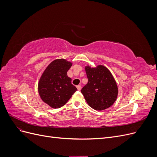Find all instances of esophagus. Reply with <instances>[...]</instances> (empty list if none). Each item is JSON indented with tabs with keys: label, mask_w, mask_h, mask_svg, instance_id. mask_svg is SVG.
<instances>
[{
	"label": "esophagus",
	"mask_w": 157,
	"mask_h": 157,
	"mask_svg": "<svg viewBox=\"0 0 157 157\" xmlns=\"http://www.w3.org/2000/svg\"><path fill=\"white\" fill-rule=\"evenodd\" d=\"M77 90H78V91H80V90H81V86H80V85H77Z\"/></svg>",
	"instance_id": "obj_1"
}]
</instances>
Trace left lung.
<instances>
[{"label":"left lung","instance_id":"1","mask_svg":"<svg viewBox=\"0 0 157 157\" xmlns=\"http://www.w3.org/2000/svg\"><path fill=\"white\" fill-rule=\"evenodd\" d=\"M88 83L81 92L90 107L97 111L110 107L117 100L118 89L111 71L102 65L85 66Z\"/></svg>","mask_w":157,"mask_h":157}]
</instances>
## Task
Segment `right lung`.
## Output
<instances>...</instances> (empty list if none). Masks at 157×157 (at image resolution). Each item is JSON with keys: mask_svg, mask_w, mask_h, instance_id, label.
Returning a JSON list of instances; mask_svg holds the SVG:
<instances>
[{"mask_svg": "<svg viewBox=\"0 0 157 157\" xmlns=\"http://www.w3.org/2000/svg\"><path fill=\"white\" fill-rule=\"evenodd\" d=\"M72 64L65 59H55L41 75L38 92L42 100L52 108L63 106L77 90L67 75Z\"/></svg>", "mask_w": 157, "mask_h": 157, "instance_id": "right-lung-1", "label": "right lung"}]
</instances>
